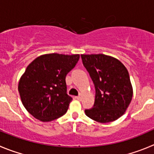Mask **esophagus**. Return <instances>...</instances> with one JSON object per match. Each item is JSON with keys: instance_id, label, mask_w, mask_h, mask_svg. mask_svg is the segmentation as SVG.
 I'll use <instances>...</instances> for the list:
<instances>
[{"instance_id": "esophagus-1", "label": "esophagus", "mask_w": 154, "mask_h": 154, "mask_svg": "<svg viewBox=\"0 0 154 154\" xmlns=\"http://www.w3.org/2000/svg\"><path fill=\"white\" fill-rule=\"evenodd\" d=\"M76 99L78 100H81L82 99H83V95H80V96H78V97H76Z\"/></svg>"}]
</instances>
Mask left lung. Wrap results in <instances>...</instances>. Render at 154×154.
<instances>
[{
  "mask_svg": "<svg viewBox=\"0 0 154 154\" xmlns=\"http://www.w3.org/2000/svg\"><path fill=\"white\" fill-rule=\"evenodd\" d=\"M81 57L96 89L94 105L85 114L101 123L117 120L125 114L133 97L127 68L117 58L103 54H81Z\"/></svg>",
  "mask_w": 154,
  "mask_h": 154,
  "instance_id": "1",
  "label": "left lung"
}]
</instances>
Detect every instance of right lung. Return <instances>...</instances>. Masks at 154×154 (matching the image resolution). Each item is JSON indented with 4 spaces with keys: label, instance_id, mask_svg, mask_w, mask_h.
I'll use <instances>...</instances> for the list:
<instances>
[{
    "label": "right lung",
    "instance_id": "add662e5",
    "mask_svg": "<svg viewBox=\"0 0 154 154\" xmlns=\"http://www.w3.org/2000/svg\"><path fill=\"white\" fill-rule=\"evenodd\" d=\"M80 54H45L32 61L21 76L18 91L26 109L43 122L67 112L72 98L67 94L65 77Z\"/></svg>",
    "mask_w": 154,
    "mask_h": 154
}]
</instances>
